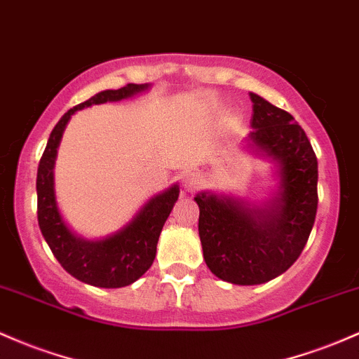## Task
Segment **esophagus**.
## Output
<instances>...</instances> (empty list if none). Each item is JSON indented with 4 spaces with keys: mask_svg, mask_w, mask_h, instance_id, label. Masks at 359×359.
<instances>
[{
    "mask_svg": "<svg viewBox=\"0 0 359 359\" xmlns=\"http://www.w3.org/2000/svg\"><path fill=\"white\" fill-rule=\"evenodd\" d=\"M201 184H203V179H201V177L196 172H186V173H184L182 187L186 189L187 192H192V191H196V189H199Z\"/></svg>",
    "mask_w": 359,
    "mask_h": 359,
    "instance_id": "34e87169",
    "label": "esophagus"
}]
</instances>
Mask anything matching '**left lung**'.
I'll use <instances>...</instances> for the list:
<instances>
[{
  "mask_svg": "<svg viewBox=\"0 0 359 359\" xmlns=\"http://www.w3.org/2000/svg\"><path fill=\"white\" fill-rule=\"evenodd\" d=\"M249 141L278 165L279 187L262 206L201 192L199 238L211 273L233 285H262L300 257L317 215V156L286 110L250 93Z\"/></svg>",
  "mask_w": 359,
  "mask_h": 359,
  "instance_id": "left-lung-1",
  "label": "left lung"
}]
</instances>
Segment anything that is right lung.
I'll list each match as a JSON object with an SVG mask.
<instances>
[{"label":"right lung","mask_w":359,"mask_h":359,"mask_svg":"<svg viewBox=\"0 0 359 359\" xmlns=\"http://www.w3.org/2000/svg\"><path fill=\"white\" fill-rule=\"evenodd\" d=\"M149 85L129 83L119 90H104L69 109L50 133L37 168V219L54 257L73 278L98 288H122L140 279L151 267L156 243L173 204L179 186L156 194L117 233L104 240H85L74 235L62 219L54 192V163L66 124L76 110L90 105L119 102L144 92Z\"/></svg>","instance_id":"1"}]
</instances>
